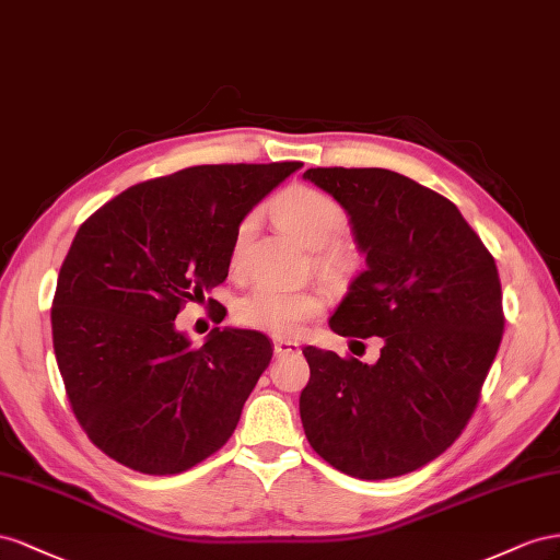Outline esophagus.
Returning <instances> with one entry per match:
<instances>
[{"label":"esophagus","instance_id":"1","mask_svg":"<svg viewBox=\"0 0 560 560\" xmlns=\"http://www.w3.org/2000/svg\"><path fill=\"white\" fill-rule=\"evenodd\" d=\"M300 349L298 342L293 340H275V354L277 357H289V354H295V351Z\"/></svg>","mask_w":560,"mask_h":560}]
</instances>
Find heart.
Masks as SVG:
<instances>
[{
	"mask_svg": "<svg viewBox=\"0 0 560 560\" xmlns=\"http://www.w3.org/2000/svg\"><path fill=\"white\" fill-rule=\"evenodd\" d=\"M275 215L285 230L314 246L316 262L332 275L349 271L357 262V250L338 234L342 232L347 213L342 203L328 191L312 185H291L271 203ZM258 213H246L234 230L230 265L238 269L246 260L250 236ZM326 298L314 289H283L275 283H258L234 305V318L253 330H265L277 338H295L305 326L324 312Z\"/></svg>",
	"mask_w": 560,
	"mask_h": 560,
	"instance_id": "b5f03b06",
	"label": "heart"
}]
</instances>
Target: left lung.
<instances>
[{"label":"left lung","instance_id":"1","mask_svg":"<svg viewBox=\"0 0 560 560\" xmlns=\"http://www.w3.org/2000/svg\"><path fill=\"white\" fill-rule=\"evenodd\" d=\"M342 203L365 267L330 316L342 338H382L377 363L305 347L300 418L328 465L363 481L404 476L465 431L498 354V265L457 206L387 168H310Z\"/></svg>","mask_w":560,"mask_h":560}]
</instances>
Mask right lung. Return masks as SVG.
Returning <instances> with one entry per match:
<instances>
[{
  "label": "right lung",
  "instance_id": "obj_1",
  "mask_svg": "<svg viewBox=\"0 0 560 560\" xmlns=\"http://www.w3.org/2000/svg\"><path fill=\"white\" fill-rule=\"evenodd\" d=\"M300 166H189L129 187L79 228L51 305L54 351L77 422L119 465L180 474L232 436L275 345L213 328L191 347L173 322L228 279L238 220ZM211 314L220 324L225 307Z\"/></svg>",
  "mask_w": 560,
  "mask_h": 560
}]
</instances>
